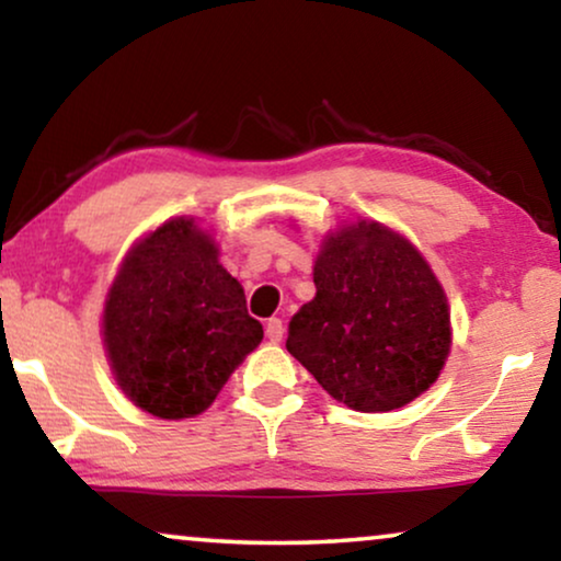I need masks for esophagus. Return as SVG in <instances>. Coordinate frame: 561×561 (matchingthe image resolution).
<instances>
[{
	"label": "esophagus",
	"mask_w": 561,
	"mask_h": 561,
	"mask_svg": "<svg viewBox=\"0 0 561 561\" xmlns=\"http://www.w3.org/2000/svg\"><path fill=\"white\" fill-rule=\"evenodd\" d=\"M265 336H267V340H271V342H280V340H283V321H280V319H267Z\"/></svg>",
	"instance_id": "34e87169"
}]
</instances>
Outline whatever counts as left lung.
<instances>
[{
	"instance_id": "8db88e82",
	"label": "left lung",
	"mask_w": 561,
	"mask_h": 561,
	"mask_svg": "<svg viewBox=\"0 0 561 561\" xmlns=\"http://www.w3.org/2000/svg\"><path fill=\"white\" fill-rule=\"evenodd\" d=\"M313 286L317 296L290 319L286 350L334 401L393 411L434 386L451 344L449 306L405 237L367 219L329 232Z\"/></svg>"
}]
</instances>
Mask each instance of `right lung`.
Listing matches in <instances>:
<instances>
[{
  "label": "right lung",
  "instance_id": "1",
  "mask_svg": "<svg viewBox=\"0 0 561 561\" xmlns=\"http://www.w3.org/2000/svg\"><path fill=\"white\" fill-rule=\"evenodd\" d=\"M102 332L129 401L173 421L209 409L263 340L217 242L188 217L165 221L127 252L106 294Z\"/></svg>",
  "mask_w": 561,
  "mask_h": 561
}]
</instances>
